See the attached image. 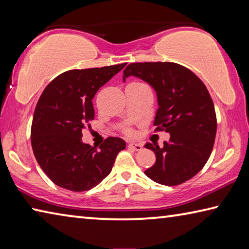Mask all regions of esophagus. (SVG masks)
<instances>
[{
    "mask_svg": "<svg viewBox=\"0 0 249 249\" xmlns=\"http://www.w3.org/2000/svg\"><path fill=\"white\" fill-rule=\"evenodd\" d=\"M128 148L129 149H133V150H136V151H140V150L142 149V144H137V142H129Z\"/></svg>",
    "mask_w": 249,
    "mask_h": 249,
    "instance_id": "34e87169",
    "label": "esophagus"
}]
</instances>
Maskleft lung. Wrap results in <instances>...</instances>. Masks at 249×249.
I'll return each instance as SVG.
<instances>
[{
    "mask_svg": "<svg viewBox=\"0 0 249 249\" xmlns=\"http://www.w3.org/2000/svg\"><path fill=\"white\" fill-rule=\"evenodd\" d=\"M137 77L154 88L158 109L156 130L170 134L163 146L147 142L156 162L145 175L163 185L191 179L208 161L216 135L213 101L204 83L185 67L175 62H136L124 70L123 80Z\"/></svg>",
    "mask_w": 249,
    "mask_h": 249,
    "instance_id": "1",
    "label": "left lung"
}]
</instances>
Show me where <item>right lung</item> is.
<instances>
[{
    "instance_id": "1",
    "label": "right lung",
    "mask_w": 249,
    "mask_h": 249,
    "mask_svg": "<svg viewBox=\"0 0 249 249\" xmlns=\"http://www.w3.org/2000/svg\"><path fill=\"white\" fill-rule=\"evenodd\" d=\"M125 66L69 70L45 88L34 112L31 140L37 162L54 184L90 190L108 176L126 147L119 137H107L99 149L81 138L84 125L94 119L95 93Z\"/></svg>"
}]
</instances>
